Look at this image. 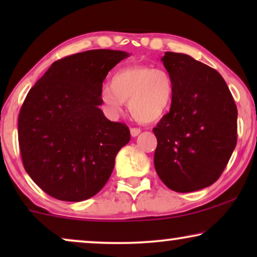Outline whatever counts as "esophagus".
Instances as JSON below:
<instances>
[{"instance_id":"obj_1","label":"esophagus","mask_w":257,"mask_h":257,"mask_svg":"<svg viewBox=\"0 0 257 257\" xmlns=\"http://www.w3.org/2000/svg\"><path fill=\"white\" fill-rule=\"evenodd\" d=\"M130 132H131V136L132 137H137L140 135V132H142V130L138 128V127H132L131 130H130Z\"/></svg>"}]
</instances>
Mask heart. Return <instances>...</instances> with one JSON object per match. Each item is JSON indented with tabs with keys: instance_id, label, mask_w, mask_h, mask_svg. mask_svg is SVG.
Wrapping results in <instances>:
<instances>
[{
	"instance_id": "b5f03b06",
	"label": "heart",
	"mask_w": 257,
	"mask_h": 257,
	"mask_svg": "<svg viewBox=\"0 0 257 257\" xmlns=\"http://www.w3.org/2000/svg\"><path fill=\"white\" fill-rule=\"evenodd\" d=\"M174 84L170 73L147 65L126 66L112 76L110 86L99 93L100 104L110 117L124 110L125 101L133 117L142 122L160 120L170 110Z\"/></svg>"
}]
</instances>
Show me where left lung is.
Segmentation results:
<instances>
[{"mask_svg":"<svg viewBox=\"0 0 257 257\" xmlns=\"http://www.w3.org/2000/svg\"><path fill=\"white\" fill-rule=\"evenodd\" d=\"M161 61L174 92L170 112L153 128L154 167L172 191H199L220 178L236 146V105L216 70L177 52Z\"/></svg>","mask_w":257,"mask_h":257,"instance_id":"left-lung-1","label":"left lung"}]
</instances>
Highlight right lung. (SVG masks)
Wrapping results in <instances>:
<instances>
[{"mask_svg":"<svg viewBox=\"0 0 257 257\" xmlns=\"http://www.w3.org/2000/svg\"><path fill=\"white\" fill-rule=\"evenodd\" d=\"M130 54L98 49L54 62L28 92L19 115L23 166L52 198L78 202L106 184L130 130L110 121L99 93L108 71Z\"/></svg>","mask_w":257,"mask_h":257,"instance_id":"add662e5","label":"right lung"}]
</instances>
